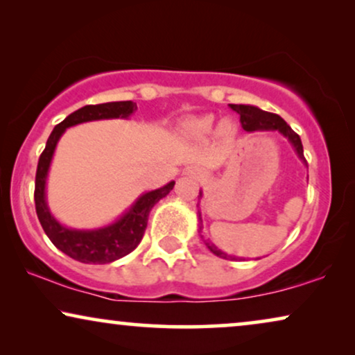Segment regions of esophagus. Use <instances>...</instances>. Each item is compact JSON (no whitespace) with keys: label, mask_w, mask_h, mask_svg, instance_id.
I'll return each instance as SVG.
<instances>
[{"label":"esophagus","mask_w":355,"mask_h":355,"mask_svg":"<svg viewBox=\"0 0 355 355\" xmlns=\"http://www.w3.org/2000/svg\"><path fill=\"white\" fill-rule=\"evenodd\" d=\"M184 174H186V176H189V178H192V179L200 178V171H198L197 168H187L186 171H184Z\"/></svg>","instance_id":"obj_1"}]
</instances>
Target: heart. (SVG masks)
Instances as JSON below:
<instances>
[{"label": "heart", "mask_w": 355, "mask_h": 355, "mask_svg": "<svg viewBox=\"0 0 355 355\" xmlns=\"http://www.w3.org/2000/svg\"><path fill=\"white\" fill-rule=\"evenodd\" d=\"M213 128V118L211 116H202V118H196L187 121L184 124V130L192 137H205L207 134H210ZM218 134L223 135V137H232L236 134V125L231 123V121H221L220 125H218Z\"/></svg>", "instance_id": "obj_1"}]
</instances>
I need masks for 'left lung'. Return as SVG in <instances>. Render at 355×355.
Wrapping results in <instances>:
<instances>
[{"label":"left lung","mask_w":355,"mask_h":355,"mask_svg":"<svg viewBox=\"0 0 355 355\" xmlns=\"http://www.w3.org/2000/svg\"><path fill=\"white\" fill-rule=\"evenodd\" d=\"M230 106L232 111H236V113L241 116V124L247 132H254V130H278L279 134H283L284 137L289 140L291 145H293L295 150V153H297V157L302 159L304 163H307L304 158V148H302V142H300V137L294 132L293 129H291V125H288V123H286L281 116L275 113H268V111H263L252 105H230ZM200 197H202V192H200ZM202 227H203L202 215L200 211H198V231L200 232H202ZM203 242H205V245L210 249V252H213L216 257H220V259L239 260L237 257L227 255L223 250L218 249L210 239H203Z\"/></svg>","instance_id":"8db88e82"}]
</instances>
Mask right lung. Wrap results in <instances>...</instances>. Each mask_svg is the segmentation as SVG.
<instances>
[{
	"label": "right lung",
	"mask_w": 355,
	"mask_h": 355,
	"mask_svg": "<svg viewBox=\"0 0 355 355\" xmlns=\"http://www.w3.org/2000/svg\"><path fill=\"white\" fill-rule=\"evenodd\" d=\"M135 110H137V105L134 101H111V103L87 105L84 108L74 111L53 129L46 140V147L38 159L35 193H33L38 221L58 249L69 255L71 259L82 261V263H111V261L130 254L142 241L150 210L155 207V203H158L173 191L174 181L159 189H155V191L145 192L119 220L108 226L98 227V230H71V227L58 223L46 205L45 186L53 153H55L58 140L71 125L98 119L129 118Z\"/></svg>",
	"instance_id": "add662e5"
}]
</instances>
